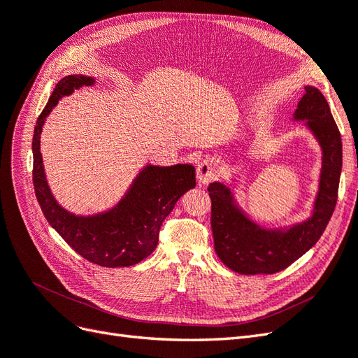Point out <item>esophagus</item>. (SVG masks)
I'll list each match as a JSON object with an SVG mask.
<instances>
[{
  "instance_id": "1",
  "label": "esophagus",
  "mask_w": 358,
  "mask_h": 358,
  "mask_svg": "<svg viewBox=\"0 0 358 358\" xmlns=\"http://www.w3.org/2000/svg\"><path fill=\"white\" fill-rule=\"evenodd\" d=\"M216 178V167L215 162L209 158L203 159L200 164L197 166V179L200 183H209Z\"/></svg>"
}]
</instances>
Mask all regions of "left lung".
Masks as SVG:
<instances>
[{
  "instance_id": "obj_1",
  "label": "left lung",
  "mask_w": 358,
  "mask_h": 358,
  "mask_svg": "<svg viewBox=\"0 0 358 358\" xmlns=\"http://www.w3.org/2000/svg\"><path fill=\"white\" fill-rule=\"evenodd\" d=\"M292 121L305 122L303 127L321 149L318 191L305 221L279 227L258 224L237 201L234 188L239 180L234 178L212 182L208 188L215 252L236 273L272 275L287 268L318 242L331 218L342 170V140L329 103L315 86H305Z\"/></svg>"
}]
</instances>
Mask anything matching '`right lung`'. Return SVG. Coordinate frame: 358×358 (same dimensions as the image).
Returning a JSON list of instances; mask_svg holds the SVG:
<instances>
[{"mask_svg":"<svg viewBox=\"0 0 358 358\" xmlns=\"http://www.w3.org/2000/svg\"><path fill=\"white\" fill-rule=\"evenodd\" d=\"M94 83L95 79L85 74H70L57 83L34 128L32 182L48 222L76 252L103 267H129L155 251L162 221L183 194L196 187V169L191 164H146L113 208L94 215H76L62 208L46 179L40 134L61 99Z\"/></svg>","mask_w":358,"mask_h":358,"instance_id":"right-lung-1","label":"right lung"}]
</instances>
